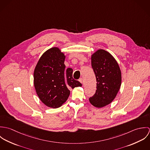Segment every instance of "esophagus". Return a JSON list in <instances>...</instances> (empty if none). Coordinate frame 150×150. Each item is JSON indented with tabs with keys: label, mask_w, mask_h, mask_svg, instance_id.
I'll return each mask as SVG.
<instances>
[{
	"label": "esophagus",
	"mask_w": 150,
	"mask_h": 150,
	"mask_svg": "<svg viewBox=\"0 0 150 150\" xmlns=\"http://www.w3.org/2000/svg\"><path fill=\"white\" fill-rule=\"evenodd\" d=\"M79 81H80L81 84H83V78L79 79Z\"/></svg>",
	"instance_id": "34e87169"
}]
</instances>
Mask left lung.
<instances>
[{
	"instance_id": "8db88e82",
	"label": "left lung",
	"mask_w": 150,
	"mask_h": 150,
	"mask_svg": "<svg viewBox=\"0 0 150 150\" xmlns=\"http://www.w3.org/2000/svg\"><path fill=\"white\" fill-rule=\"evenodd\" d=\"M91 64L97 83L95 93L89 100L95 107H104L114 99L120 88L121 72L114 57L103 50L92 55Z\"/></svg>"
}]
</instances>
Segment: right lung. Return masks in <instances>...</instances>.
<instances>
[{
    "instance_id": "add662e5",
    "label": "right lung",
    "mask_w": 150,
    "mask_h": 150,
    "mask_svg": "<svg viewBox=\"0 0 150 150\" xmlns=\"http://www.w3.org/2000/svg\"><path fill=\"white\" fill-rule=\"evenodd\" d=\"M65 56L57 47L46 51L34 71V86L44 105L51 108L62 106L70 95V89L82 84L73 78V69H65Z\"/></svg>"
}]
</instances>
